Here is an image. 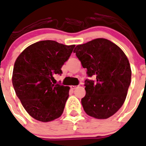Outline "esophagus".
<instances>
[{
    "label": "esophagus",
    "mask_w": 146,
    "mask_h": 146,
    "mask_svg": "<svg viewBox=\"0 0 146 146\" xmlns=\"http://www.w3.org/2000/svg\"><path fill=\"white\" fill-rule=\"evenodd\" d=\"M77 88V86H70V88H71V89H75V88Z\"/></svg>",
    "instance_id": "34e87169"
}]
</instances>
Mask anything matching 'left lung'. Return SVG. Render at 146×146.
<instances>
[{
    "label": "left lung",
    "mask_w": 146,
    "mask_h": 146,
    "mask_svg": "<svg viewBox=\"0 0 146 146\" xmlns=\"http://www.w3.org/2000/svg\"><path fill=\"white\" fill-rule=\"evenodd\" d=\"M73 52L87 69L88 77H96L85 81L84 111L96 119L112 116L124 104L131 82L127 58L117 45L103 38L77 45Z\"/></svg>",
    "instance_id": "left-lung-1"
}]
</instances>
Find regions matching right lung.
<instances>
[{
    "mask_svg": "<svg viewBox=\"0 0 146 146\" xmlns=\"http://www.w3.org/2000/svg\"><path fill=\"white\" fill-rule=\"evenodd\" d=\"M75 45L44 40L31 44L14 63L12 83L16 96L30 116L41 122L60 117L69 87L56 84L54 76L70 58Z\"/></svg>",
    "mask_w": 146,
    "mask_h": 146,
    "instance_id": "1",
    "label": "right lung"
}]
</instances>
